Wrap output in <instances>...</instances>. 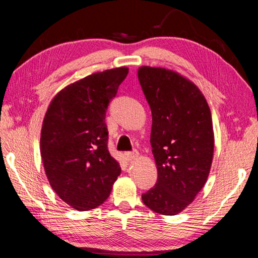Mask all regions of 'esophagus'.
<instances>
[{
	"label": "esophagus",
	"instance_id": "obj_1",
	"mask_svg": "<svg viewBox=\"0 0 258 258\" xmlns=\"http://www.w3.org/2000/svg\"><path fill=\"white\" fill-rule=\"evenodd\" d=\"M139 155H140L139 151L134 150V151H132V153H125V158H126V161H134L135 158L139 157Z\"/></svg>",
	"mask_w": 258,
	"mask_h": 258
}]
</instances>
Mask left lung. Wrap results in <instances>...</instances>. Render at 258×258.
Segmentation results:
<instances>
[{
	"instance_id": "1",
	"label": "left lung",
	"mask_w": 258,
	"mask_h": 258,
	"mask_svg": "<svg viewBox=\"0 0 258 258\" xmlns=\"http://www.w3.org/2000/svg\"><path fill=\"white\" fill-rule=\"evenodd\" d=\"M137 76L151 109L150 143L157 183L142 195L161 215H177L206 184L214 157L211 111L199 87L181 74L143 66Z\"/></svg>"
}]
</instances>
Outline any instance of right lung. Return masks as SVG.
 <instances>
[{"label": "right lung", "instance_id": "1", "mask_svg": "<svg viewBox=\"0 0 258 258\" xmlns=\"http://www.w3.org/2000/svg\"><path fill=\"white\" fill-rule=\"evenodd\" d=\"M126 67L108 69L59 90L45 112L41 157L52 190L79 211L101 206L121 174L108 150L105 111L128 75Z\"/></svg>", "mask_w": 258, "mask_h": 258}]
</instances>
